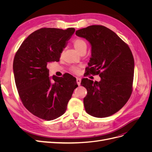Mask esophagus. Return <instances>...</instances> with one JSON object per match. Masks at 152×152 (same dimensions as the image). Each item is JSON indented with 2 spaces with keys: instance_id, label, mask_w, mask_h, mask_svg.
Listing matches in <instances>:
<instances>
[{
  "instance_id": "34e87169",
  "label": "esophagus",
  "mask_w": 152,
  "mask_h": 152,
  "mask_svg": "<svg viewBox=\"0 0 152 152\" xmlns=\"http://www.w3.org/2000/svg\"><path fill=\"white\" fill-rule=\"evenodd\" d=\"M76 81H77V84L80 86V82H81V79L80 77H77L76 78Z\"/></svg>"
}]
</instances>
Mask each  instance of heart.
<instances>
[{
  "label": "heart",
  "mask_w": 152,
  "mask_h": 152,
  "mask_svg": "<svg viewBox=\"0 0 152 152\" xmlns=\"http://www.w3.org/2000/svg\"><path fill=\"white\" fill-rule=\"evenodd\" d=\"M73 44L75 49L79 53H80L82 50L84 49L86 50L87 48V44L86 42L82 39L77 38L73 40ZM62 56V53H61V56ZM71 70L74 73H78L80 72V68L78 66H72L71 68Z\"/></svg>",
  "instance_id": "heart-1"
}]
</instances>
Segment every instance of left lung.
Here are the masks:
<instances>
[{
    "label": "left lung",
    "instance_id": "obj_1",
    "mask_svg": "<svg viewBox=\"0 0 152 152\" xmlns=\"http://www.w3.org/2000/svg\"><path fill=\"white\" fill-rule=\"evenodd\" d=\"M75 34L91 45L86 73L101 77L99 82L87 78L81 81L87 91L86 111L95 117L111 116L125 105L132 93L134 61L131 50L114 31L102 25L89 26Z\"/></svg>",
    "mask_w": 152,
    "mask_h": 152
}]
</instances>
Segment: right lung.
Masks as SVG:
<instances>
[{"instance_id": "obj_1", "label": "right lung", "mask_w": 152, "mask_h": 152, "mask_svg": "<svg viewBox=\"0 0 152 152\" xmlns=\"http://www.w3.org/2000/svg\"><path fill=\"white\" fill-rule=\"evenodd\" d=\"M75 28H42L27 37L16 53L13 72L24 107L35 116L52 121L65 113L76 87L70 74L49 77L48 63L59 61Z\"/></svg>"}]
</instances>
